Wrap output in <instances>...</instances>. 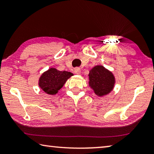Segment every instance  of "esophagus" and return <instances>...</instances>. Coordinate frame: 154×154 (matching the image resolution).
Instances as JSON below:
<instances>
[{
    "label": "esophagus",
    "mask_w": 154,
    "mask_h": 154,
    "mask_svg": "<svg viewBox=\"0 0 154 154\" xmlns=\"http://www.w3.org/2000/svg\"><path fill=\"white\" fill-rule=\"evenodd\" d=\"M75 74H77V75H79L81 73V70L79 68H77V69H75Z\"/></svg>",
    "instance_id": "obj_1"
}]
</instances>
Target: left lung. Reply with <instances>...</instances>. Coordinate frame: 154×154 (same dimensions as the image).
Masks as SVG:
<instances>
[{
	"instance_id": "1",
	"label": "left lung",
	"mask_w": 154,
	"mask_h": 154,
	"mask_svg": "<svg viewBox=\"0 0 154 154\" xmlns=\"http://www.w3.org/2000/svg\"><path fill=\"white\" fill-rule=\"evenodd\" d=\"M89 85L98 96L110 93L114 87L115 77L105 67L98 65L90 71Z\"/></svg>"
}]
</instances>
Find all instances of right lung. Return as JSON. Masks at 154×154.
Returning a JSON list of instances; mask_svg holds the SVG:
<instances>
[{"mask_svg":"<svg viewBox=\"0 0 154 154\" xmlns=\"http://www.w3.org/2000/svg\"><path fill=\"white\" fill-rule=\"evenodd\" d=\"M73 74L67 71H60L54 68H51L41 75L38 85L45 93L54 95L63 87L68 79Z\"/></svg>","mask_w":154,"mask_h":154,"instance_id":"1","label":"right lung"}]
</instances>
